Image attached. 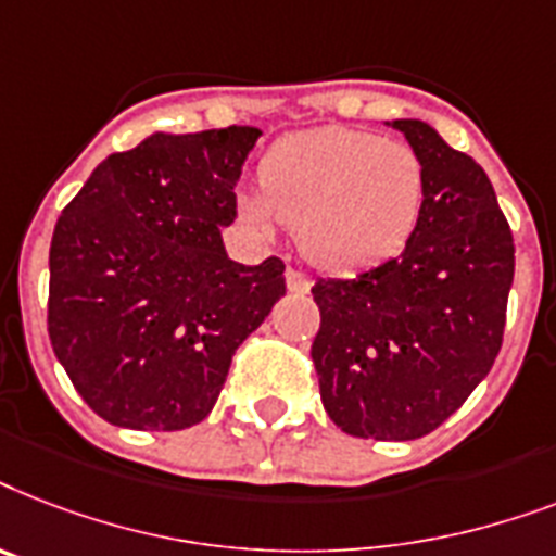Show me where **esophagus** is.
<instances>
[{
  "label": "esophagus",
  "mask_w": 556,
  "mask_h": 556,
  "mask_svg": "<svg viewBox=\"0 0 556 556\" xmlns=\"http://www.w3.org/2000/svg\"><path fill=\"white\" fill-rule=\"evenodd\" d=\"M287 287H290V292L304 295V292H309V275L295 269V266H287Z\"/></svg>",
  "instance_id": "obj_1"
}]
</instances>
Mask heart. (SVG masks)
Returning <instances> with one entry per match:
<instances>
[{
  "label": "heart",
  "mask_w": 556,
  "mask_h": 556,
  "mask_svg": "<svg viewBox=\"0 0 556 556\" xmlns=\"http://www.w3.org/2000/svg\"><path fill=\"white\" fill-rule=\"evenodd\" d=\"M425 172L407 143L327 126L281 137L261 163V192L243 194L252 224L281 220L330 273L396 255L419 220Z\"/></svg>",
  "instance_id": "b5f03b06"
}]
</instances>
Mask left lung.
<instances>
[{
    "label": "left lung",
    "instance_id": "obj_1",
    "mask_svg": "<svg viewBox=\"0 0 556 556\" xmlns=\"http://www.w3.org/2000/svg\"><path fill=\"white\" fill-rule=\"evenodd\" d=\"M425 172L404 250L355 278H318L313 341L324 410L344 433L428 437L459 410L503 348L514 235L477 160L419 119H393Z\"/></svg>",
    "mask_w": 556,
    "mask_h": 556
}]
</instances>
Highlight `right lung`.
<instances>
[{"label": "right lung", "mask_w": 556, "mask_h": 556, "mask_svg": "<svg viewBox=\"0 0 556 556\" xmlns=\"http://www.w3.org/2000/svg\"><path fill=\"white\" fill-rule=\"evenodd\" d=\"M261 137L152 135L102 160L51 238L48 336L71 384L117 428L206 419L235 350L287 292L281 257H226L220 226Z\"/></svg>", "instance_id": "1"}]
</instances>
